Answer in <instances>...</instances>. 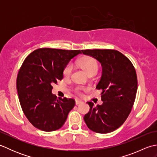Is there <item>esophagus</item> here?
Wrapping results in <instances>:
<instances>
[{
	"label": "esophagus",
	"instance_id": "1",
	"mask_svg": "<svg viewBox=\"0 0 157 157\" xmlns=\"http://www.w3.org/2000/svg\"><path fill=\"white\" fill-rule=\"evenodd\" d=\"M82 102V101H80V100H76V101H75V105H78L79 104H81Z\"/></svg>",
	"mask_w": 157,
	"mask_h": 157
}]
</instances>
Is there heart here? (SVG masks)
<instances>
[{
    "label": "heart",
    "instance_id": "1",
    "mask_svg": "<svg viewBox=\"0 0 157 157\" xmlns=\"http://www.w3.org/2000/svg\"><path fill=\"white\" fill-rule=\"evenodd\" d=\"M78 65L88 75L95 74V73L97 72L98 69V64L97 61H96L94 58L90 57V56H85V57L82 58L79 61ZM72 69V65L71 63H69V64L65 67L64 70H63V75H64L65 78H68V77L71 75ZM81 90L82 88L78 87L75 88V91L79 92Z\"/></svg>",
    "mask_w": 157,
    "mask_h": 157
}]
</instances>
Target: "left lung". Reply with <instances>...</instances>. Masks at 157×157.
Instances as JSON below:
<instances>
[{"label":"left lung","mask_w":157,"mask_h":157,"mask_svg":"<svg viewBox=\"0 0 157 157\" xmlns=\"http://www.w3.org/2000/svg\"><path fill=\"white\" fill-rule=\"evenodd\" d=\"M101 63L102 73L96 88L102 90L101 105L88 102L90 111L84 116L88 128L99 134L119 128L132 111L138 89L136 69L132 62L115 50H82Z\"/></svg>","instance_id":"8db88e82"}]
</instances>
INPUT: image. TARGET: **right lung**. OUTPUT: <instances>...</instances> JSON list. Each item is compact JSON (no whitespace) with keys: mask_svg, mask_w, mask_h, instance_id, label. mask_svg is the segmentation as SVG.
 <instances>
[{"mask_svg":"<svg viewBox=\"0 0 157 157\" xmlns=\"http://www.w3.org/2000/svg\"><path fill=\"white\" fill-rule=\"evenodd\" d=\"M79 50L39 48L23 61L17 78V90L26 117L35 128L52 132L64 125L74 107L72 98L52 94L53 84L63 78V70Z\"/></svg>","mask_w":157,"mask_h":157,"instance_id":"obj_1","label":"right lung"}]
</instances>
